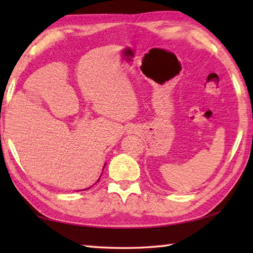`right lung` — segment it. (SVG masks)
Here are the masks:
<instances>
[{
	"label": "right lung",
	"instance_id": "obj_1",
	"mask_svg": "<svg viewBox=\"0 0 253 253\" xmlns=\"http://www.w3.org/2000/svg\"><path fill=\"white\" fill-rule=\"evenodd\" d=\"M104 168H105V165H104V166H103V169H104ZM100 177H101V176H100ZM99 180H100V178H99V179H98V181H99ZM98 181H96V182H98ZM88 189H89V188H88ZM83 190H87V189H83Z\"/></svg>",
	"mask_w": 253,
	"mask_h": 253
}]
</instances>
